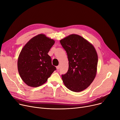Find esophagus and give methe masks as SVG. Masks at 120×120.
Returning <instances> with one entry per match:
<instances>
[{
    "label": "esophagus",
    "instance_id": "esophagus-1",
    "mask_svg": "<svg viewBox=\"0 0 120 120\" xmlns=\"http://www.w3.org/2000/svg\"><path fill=\"white\" fill-rule=\"evenodd\" d=\"M60 65H58V66H57L56 67L57 69H60Z\"/></svg>",
    "mask_w": 120,
    "mask_h": 120
}]
</instances>
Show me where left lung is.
Returning <instances> with one entry per match:
<instances>
[{"label": "left lung", "mask_w": 120, "mask_h": 120, "mask_svg": "<svg viewBox=\"0 0 120 120\" xmlns=\"http://www.w3.org/2000/svg\"><path fill=\"white\" fill-rule=\"evenodd\" d=\"M66 51L68 69L62 75L63 82L69 90L81 92L93 82L97 74V52L93 45L82 37L72 34L60 41Z\"/></svg>", "instance_id": "obj_1"}]
</instances>
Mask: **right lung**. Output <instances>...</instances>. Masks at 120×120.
<instances>
[{
  "instance_id": "obj_1",
  "label": "right lung",
  "mask_w": 120,
  "mask_h": 120,
  "mask_svg": "<svg viewBox=\"0 0 120 120\" xmlns=\"http://www.w3.org/2000/svg\"><path fill=\"white\" fill-rule=\"evenodd\" d=\"M54 42L45 35L39 34L23 47L18 59V70L22 80L27 85L33 87L42 85L56 69L48 54Z\"/></svg>"
}]
</instances>
